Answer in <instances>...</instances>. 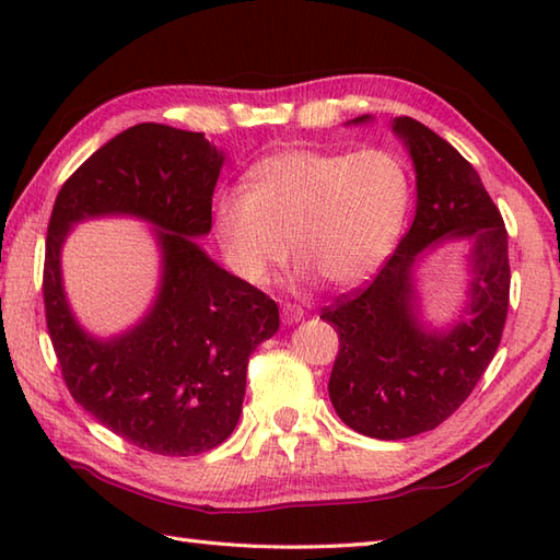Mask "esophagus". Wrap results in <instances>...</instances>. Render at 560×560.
Segmentation results:
<instances>
[{
  "label": "esophagus",
  "instance_id": "34e87169",
  "mask_svg": "<svg viewBox=\"0 0 560 560\" xmlns=\"http://www.w3.org/2000/svg\"><path fill=\"white\" fill-rule=\"evenodd\" d=\"M281 315H283V323L295 325V323H301L305 313H303V307H301V305H295V303H283V307H281Z\"/></svg>",
  "mask_w": 560,
  "mask_h": 560
}]
</instances>
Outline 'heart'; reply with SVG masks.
Masks as SVG:
<instances>
[{"label":"heart","mask_w":560,"mask_h":560,"mask_svg":"<svg viewBox=\"0 0 560 560\" xmlns=\"http://www.w3.org/2000/svg\"><path fill=\"white\" fill-rule=\"evenodd\" d=\"M411 173L389 149H281L247 171V189H223L211 229L237 277L265 283L293 255L303 277L359 287L385 265L407 223Z\"/></svg>","instance_id":"1"}]
</instances>
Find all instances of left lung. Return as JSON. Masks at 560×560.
<instances>
[{
  "mask_svg": "<svg viewBox=\"0 0 560 560\" xmlns=\"http://www.w3.org/2000/svg\"><path fill=\"white\" fill-rule=\"evenodd\" d=\"M361 115L351 125H363ZM395 135L416 171V217L395 255L365 289L323 311L339 353L329 399L353 431L401 440L433 431L477 387L503 337L510 301L508 231L479 173L433 129L395 117ZM464 236L470 248L468 313L450 330H428L418 315L412 265L425 248Z\"/></svg>",
  "mask_w": 560,
  "mask_h": 560,
  "instance_id": "1",
  "label": "left lung"
}]
</instances>
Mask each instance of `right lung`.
Instances as JSON below:
<instances>
[{"mask_svg":"<svg viewBox=\"0 0 560 560\" xmlns=\"http://www.w3.org/2000/svg\"><path fill=\"white\" fill-rule=\"evenodd\" d=\"M221 165L223 153L201 132L135 125L71 173L47 225L45 319L71 397L153 455L189 457L221 445L241 419L249 353L279 329L277 303L195 241L211 231ZM93 215L153 222L164 257L152 311L110 340L75 323L58 269L70 225Z\"/></svg>","mask_w":560,"mask_h":560,"instance_id":"obj_1","label":"right lung"}]
</instances>
